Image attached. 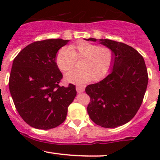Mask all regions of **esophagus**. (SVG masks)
<instances>
[{
  "mask_svg": "<svg viewBox=\"0 0 160 160\" xmlns=\"http://www.w3.org/2000/svg\"><path fill=\"white\" fill-rule=\"evenodd\" d=\"M76 89L77 92L78 93H81L82 92H84L85 90V86H82V85H78L76 86Z\"/></svg>",
  "mask_w": 160,
  "mask_h": 160,
  "instance_id": "esophagus-1",
  "label": "esophagus"
}]
</instances>
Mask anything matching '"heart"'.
I'll return each instance as SVG.
<instances>
[{
	"label": "heart",
	"instance_id": "b5f03b06",
	"mask_svg": "<svg viewBox=\"0 0 160 160\" xmlns=\"http://www.w3.org/2000/svg\"><path fill=\"white\" fill-rule=\"evenodd\" d=\"M76 59H81L80 69L67 73V82L84 83L100 80L108 74L114 59L113 49L107 46H98L88 41H79L70 47H62L56 53V63L62 71L66 72L74 67Z\"/></svg>",
	"mask_w": 160,
	"mask_h": 160
}]
</instances>
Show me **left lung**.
Wrapping results in <instances>:
<instances>
[{
	"instance_id": "left-lung-1",
	"label": "left lung",
	"mask_w": 160,
	"mask_h": 160,
	"mask_svg": "<svg viewBox=\"0 0 160 160\" xmlns=\"http://www.w3.org/2000/svg\"><path fill=\"white\" fill-rule=\"evenodd\" d=\"M98 41L113 49V70L102 81L86 86L90 97L87 111L98 126L116 128L131 120L140 108L148 86V70L143 56L133 47L108 39Z\"/></svg>"
}]
</instances>
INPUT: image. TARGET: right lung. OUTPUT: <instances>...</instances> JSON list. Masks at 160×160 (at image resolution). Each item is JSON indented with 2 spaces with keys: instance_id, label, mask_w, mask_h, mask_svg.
<instances>
[{
  "instance_id": "right-lung-1",
  "label": "right lung",
  "mask_w": 160,
  "mask_h": 160,
  "mask_svg": "<svg viewBox=\"0 0 160 160\" xmlns=\"http://www.w3.org/2000/svg\"><path fill=\"white\" fill-rule=\"evenodd\" d=\"M68 41L34 42L14 58L9 79L10 94L20 117L32 127L51 129L59 126L76 97L74 85H59L63 76L56 63L57 52Z\"/></svg>"
}]
</instances>
